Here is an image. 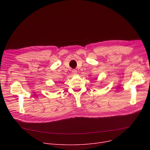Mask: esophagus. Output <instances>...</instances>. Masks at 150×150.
Masks as SVG:
<instances>
[{"label": "esophagus", "mask_w": 150, "mask_h": 150, "mask_svg": "<svg viewBox=\"0 0 150 150\" xmlns=\"http://www.w3.org/2000/svg\"><path fill=\"white\" fill-rule=\"evenodd\" d=\"M72 74H73V75H76V74H77V71H76V70H72Z\"/></svg>", "instance_id": "esophagus-1"}]
</instances>
